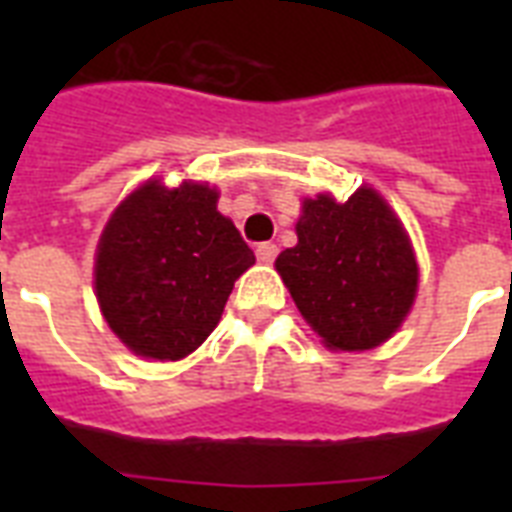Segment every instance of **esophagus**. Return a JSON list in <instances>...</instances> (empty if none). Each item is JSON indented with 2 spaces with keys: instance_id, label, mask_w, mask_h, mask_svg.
Here are the masks:
<instances>
[{
  "instance_id": "obj_1",
  "label": "esophagus",
  "mask_w": 512,
  "mask_h": 512,
  "mask_svg": "<svg viewBox=\"0 0 512 512\" xmlns=\"http://www.w3.org/2000/svg\"><path fill=\"white\" fill-rule=\"evenodd\" d=\"M257 260L260 263H273L276 260V255H279V247L273 244V241H263V244H257Z\"/></svg>"
}]
</instances>
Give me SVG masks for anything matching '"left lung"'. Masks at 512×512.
Here are the masks:
<instances>
[{
	"label": "left lung",
	"mask_w": 512,
	"mask_h": 512,
	"mask_svg": "<svg viewBox=\"0 0 512 512\" xmlns=\"http://www.w3.org/2000/svg\"><path fill=\"white\" fill-rule=\"evenodd\" d=\"M276 271L329 348L369 350L404 321L417 292V263L393 209L372 188L345 204L321 193L303 201L297 247Z\"/></svg>",
	"instance_id": "left-lung-1"
}]
</instances>
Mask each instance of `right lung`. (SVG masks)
<instances>
[{
    "label": "right lung",
    "mask_w": 512,
    "mask_h": 512,
    "mask_svg": "<svg viewBox=\"0 0 512 512\" xmlns=\"http://www.w3.org/2000/svg\"><path fill=\"white\" fill-rule=\"evenodd\" d=\"M255 263L204 183L148 180L100 236L95 289L108 327L138 356L177 361L217 327L233 281Z\"/></svg>",
    "instance_id": "right-lung-1"
}]
</instances>
